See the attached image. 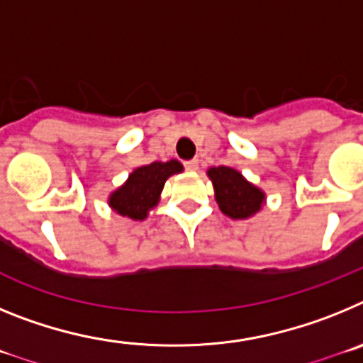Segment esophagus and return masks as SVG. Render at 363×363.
Instances as JSON below:
<instances>
[{"mask_svg":"<svg viewBox=\"0 0 363 363\" xmlns=\"http://www.w3.org/2000/svg\"><path fill=\"white\" fill-rule=\"evenodd\" d=\"M198 167H200V162H198V160H189V162H185V169L191 172L198 171Z\"/></svg>","mask_w":363,"mask_h":363,"instance_id":"34e87169","label":"esophagus"}]
</instances>
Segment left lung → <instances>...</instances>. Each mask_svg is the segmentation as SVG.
<instances>
[{
    "label": "left lung",
    "instance_id": "1",
    "mask_svg": "<svg viewBox=\"0 0 363 363\" xmlns=\"http://www.w3.org/2000/svg\"><path fill=\"white\" fill-rule=\"evenodd\" d=\"M207 176L213 182L214 200L225 216L247 220L258 214L265 205V192L233 167H211Z\"/></svg>",
    "mask_w": 363,
    "mask_h": 363
}]
</instances>
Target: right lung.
Returning <instances> with one entry per match:
<instances>
[{
	"instance_id": "right-lung-1",
	"label": "right lung",
	"mask_w": 363,
	"mask_h": 363,
	"mask_svg": "<svg viewBox=\"0 0 363 363\" xmlns=\"http://www.w3.org/2000/svg\"><path fill=\"white\" fill-rule=\"evenodd\" d=\"M184 172L178 160L152 162L136 167L120 187L108 194L107 203L114 213L130 220H145L150 211L160 203L163 185L171 176Z\"/></svg>"
}]
</instances>
